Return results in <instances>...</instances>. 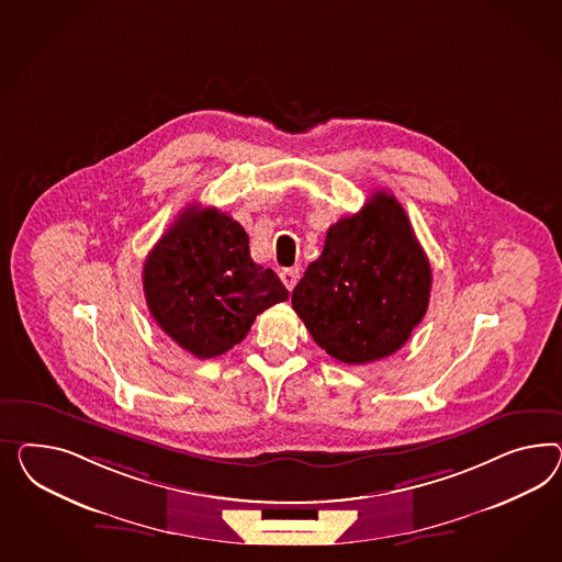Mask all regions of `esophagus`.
<instances>
[{"label":"esophagus","mask_w":562,"mask_h":562,"mask_svg":"<svg viewBox=\"0 0 562 562\" xmlns=\"http://www.w3.org/2000/svg\"><path fill=\"white\" fill-rule=\"evenodd\" d=\"M280 278H282V282H284V286L292 290L296 286L301 273H299V268H289V270H282V272H280Z\"/></svg>","instance_id":"obj_1"}]
</instances>
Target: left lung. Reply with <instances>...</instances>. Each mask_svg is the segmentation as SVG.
Segmentation results:
<instances>
[{
	"mask_svg": "<svg viewBox=\"0 0 562 562\" xmlns=\"http://www.w3.org/2000/svg\"><path fill=\"white\" fill-rule=\"evenodd\" d=\"M431 268L407 213L384 190L327 231L323 254L292 292L308 334L344 364L403 348L429 304Z\"/></svg>",
	"mask_w": 562,
	"mask_h": 562,
	"instance_id": "8db88e82",
	"label": "left lung"
}]
</instances>
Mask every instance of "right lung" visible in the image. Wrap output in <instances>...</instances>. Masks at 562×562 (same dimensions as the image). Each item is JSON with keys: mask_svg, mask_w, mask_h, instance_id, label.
<instances>
[{"mask_svg": "<svg viewBox=\"0 0 562 562\" xmlns=\"http://www.w3.org/2000/svg\"><path fill=\"white\" fill-rule=\"evenodd\" d=\"M155 323L196 358H216L249 334L259 313L289 299L270 268L249 256L245 228L228 214L183 209L143 266Z\"/></svg>", "mask_w": 562, "mask_h": 562, "instance_id": "1", "label": "right lung"}]
</instances>
